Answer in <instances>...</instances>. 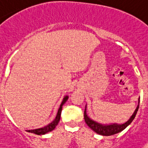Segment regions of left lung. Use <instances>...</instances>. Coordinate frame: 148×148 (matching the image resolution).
<instances>
[{"label": "left lung", "instance_id": "left-lung-1", "mask_svg": "<svg viewBox=\"0 0 148 148\" xmlns=\"http://www.w3.org/2000/svg\"><path fill=\"white\" fill-rule=\"evenodd\" d=\"M139 103H140V98L138 99V105L137 106L136 109L134 110V113L132 114V116H131L130 119H129L127 122L123 123V124H116V123H114V124L110 125H103L100 124V123H98L97 122H95V121L92 120L91 119H90V118L88 117V116L86 115V106L84 110L85 122H86V125H87L93 132H95L97 133V134L103 135V136H110V135H112V134H117V133L120 132H122V131L124 130L127 126H128L131 123H132V122L133 119H134V117H135V116H136L137 112L138 110Z\"/></svg>", "mask_w": 148, "mask_h": 148}]
</instances>
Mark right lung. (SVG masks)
Returning <instances> with one entry per match:
<instances>
[{
	"label": "right lung",
	"mask_w": 148,
	"mask_h": 148,
	"mask_svg": "<svg viewBox=\"0 0 148 148\" xmlns=\"http://www.w3.org/2000/svg\"><path fill=\"white\" fill-rule=\"evenodd\" d=\"M68 96H66V97H64L63 100H62V103H61V105H60V107L58 109V111L57 116L55 117V119L51 122V123H49V125H47L45 127H42V128H36V129H33V130H27L28 132H31L33 133V134H38V135H41V134H45L46 133L49 132H51L52 130H54L55 128V127L57 126V125L58 124V122L60 121V118H61V113H62V106L64 103H66V101L68 100Z\"/></svg>",
	"instance_id": "add662e5"
}]
</instances>
